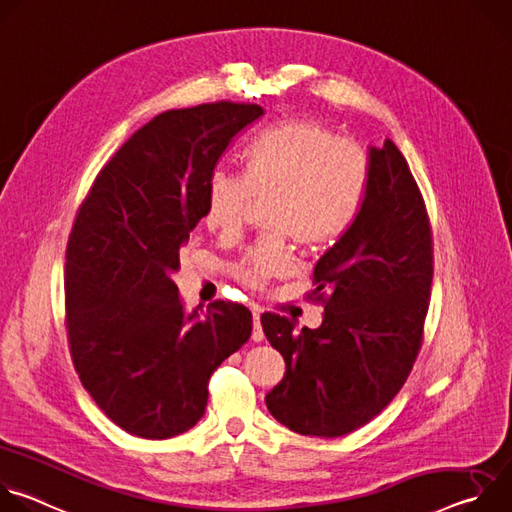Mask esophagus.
Instances as JSON below:
<instances>
[{
  "mask_svg": "<svg viewBox=\"0 0 512 512\" xmlns=\"http://www.w3.org/2000/svg\"><path fill=\"white\" fill-rule=\"evenodd\" d=\"M255 342H261L265 338L263 334V328H261V316L259 312H253V336H251Z\"/></svg>",
  "mask_w": 512,
  "mask_h": 512,
  "instance_id": "obj_1",
  "label": "esophagus"
}]
</instances>
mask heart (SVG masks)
Instances as JSON below:
<instances>
[{
    "label": "heart",
    "instance_id": "obj_1",
    "mask_svg": "<svg viewBox=\"0 0 512 512\" xmlns=\"http://www.w3.org/2000/svg\"><path fill=\"white\" fill-rule=\"evenodd\" d=\"M369 158L314 119H287L265 129L247 150V170L218 168L206 186L204 223L233 237L255 198L269 200V231L320 247L338 241L354 223L369 188ZM294 269L287 247L265 239L235 265V279L251 289Z\"/></svg>",
    "mask_w": 512,
    "mask_h": 512
}]
</instances>
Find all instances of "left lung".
<instances>
[{
	"label": "left lung",
	"mask_w": 512,
	"mask_h": 512,
	"mask_svg": "<svg viewBox=\"0 0 512 512\" xmlns=\"http://www.w3.org/2000/svg\"><path fill=\"white\" fill-rule=\"evenodd\" d=\"M369 168L354 223L314 267L322 326L294 332L285 316H261L285 360L267 409L302 435L338 437L369 423L399 393L421 346L433 279L425 202L391 139L369 148Z\"/></svg>",
	"instance_id": "obj_1"
}]
</instances>
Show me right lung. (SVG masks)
Masks as SVG:
<instances>
[{
  "instance_id": "right-lung-1",
  "label": "right lung",
  "mask_w": 512,
  "mask_h": 512,
  "mask_svg": "<svg viewBox=\"0 0 512 512\" xmlns=\"http://www.w3.org/2000/svg\"><path fill=\"white\" fill-rule=\"evenodd\" d=\"M261 115L231 101L160 113L105 164L72 225L70 356L95 403L131 435L168 440L194 427L210 375L251 336L241 304L216 300L188 314L172 275L216 162Z\"/></svg>"
}]
</instances>
